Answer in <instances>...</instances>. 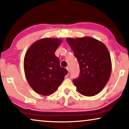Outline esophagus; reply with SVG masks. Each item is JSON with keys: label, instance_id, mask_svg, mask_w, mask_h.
<instances>
[{"label": "esophagus", "instance_id": "obj_1", "mask_svg": "<svg viewBox=\"0 0 129 129\" xmlns=\"http://www.w3.org/2000/svg\"><path fill=\"white\" fill-rule=\"evenodd\" d=\"M66 69H67V70L68 71V72L69 73L70 72V68H69V67H67V68H66Z\"/></svg>", "mask_w": 129, "mask_h": 129}]
</instances>
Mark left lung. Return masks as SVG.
Masks as SVG:
<instances>
[{"mask_svg":"<svg viewBox=\"0 0 129 129\" xmlns=\"http://www.w3.org/2000/svg\"><path fill=\"white\" fill-rule=\"evenodd\" d=\"M66 40L79 64L80 75L73 80L77 91L86 96L97 95L107 83L111 73V60L107 48L90 37Z\"/></svg>","mask_w":129,"mask_h":129,"instance_id":"left-lung-1","label":"left lung"}]
</instances>
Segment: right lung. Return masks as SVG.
I'll return each instance as SVG.
<instances>
[{"label":"right lung","mask_w":129,"mask_h":129,"mask_svg":"<svg viewBox=\"0 0 129 129\" xmlns=\"http://www.w3.org/2000/svg\"><path fill=\"white\" fill-rule=\"evenodd\" d=\"M62 43L56 38H45L34 42L24 58V71L32 89L40 95H50L64 80L68 71L60 67L54 53Z\"/></svg>","instance_id":"right-lung-1"}]
</instances>
